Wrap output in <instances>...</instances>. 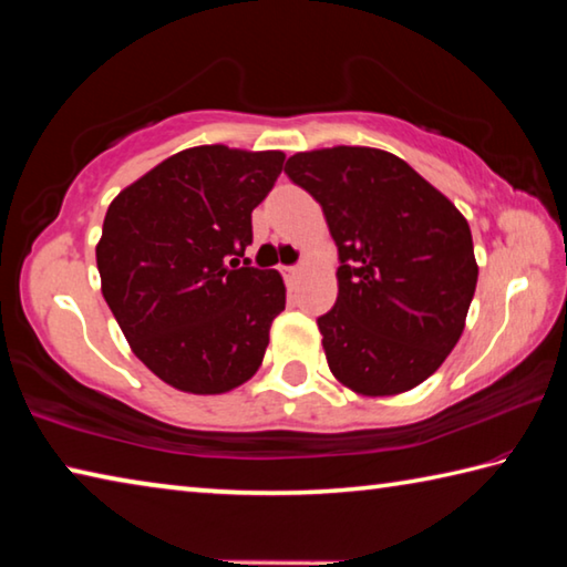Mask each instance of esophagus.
Segmentation results:
<instances>
[{"instance_id":"34e87169","label":"esophagus","mask_w":567,"mask_h":567,"mask_svg":"<svg viewBox=\"0 0 567 567\" xmlns=\"http://www.w3.org/2000/svg\"><path fill=\"white\" fill-rule=\"evenodd\" d=\"M300 267L297 265H290V267H282V275H285V280L290 282V285H295L297 282V277H300Z\"/></svg>"}]
</instances>
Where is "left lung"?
<instances>
[{
  "label": "left lung",
  "instance_id": "left-lung-1",
  "mask_svg": "<svg viewBox=\"0 0 567 567\" xmlns=\"http://www.w3.org/2000/svg\"><path fill=\"white\" fill-rule=\"evenodd\" d=\"M285 175L318 199L338 245V300L318 318L332 375L370 398L420 385L453 352L473 302L467 219L382 150L297 152Z\"/></svg>",
  "mask_w": 567,
  "mask_h": 567
}]
</instances>
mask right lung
I'll list each match as a JSON object with an SVG mask.
<instances>
[{"label":"right lung","instance_id":"1","mask_svg":"<svg viewBox=\"0 0 567 567\" xmlns=\"http://www.w3.org/2000/svg\"><path fill=\"white\" fill-rule=\"evenodd\" d=\"M282 162V152L192 147L112 199L97 245L102 295L167 385L219 395L262 364L285 285L239 257Z\"/></svg>","mask_w":567,"mask_h":567}]
</instances>
